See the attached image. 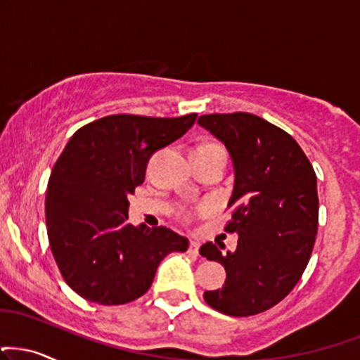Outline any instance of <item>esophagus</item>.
I'll return each instance as SVG.
<instances>
[{"mask_svg": "<svg viewBox=\"0 0 360 360\" xmlns=\"http://www.w3.org/2000/svg\"><path fill=\"white\" fill-rule=\"evenodd\" d=\"M189 251H191V253H194V255H198V251H199V241L191 240V243H189Z\"/></svg>", "mask_w": 360, "mask_h": 360, "instance_id": "1", "label": "esophagus"}]
</instances>
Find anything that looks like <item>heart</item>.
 Returning <instances> with one entry per match:
<instances>
[{"label": "heart", "mask_w": 360, "mask_h": 360, "mask_svg": "<svg viewBox=\"0 0 360 360\" xmlns=\"http://www.w3.org/2000/svg\"><path fill=\"white\" fill-rule=\"evenodd\" d=\"M206 147V149H214V150H223L221 149V147H218V146H205ZM223 153H224V150H223Z\"/></svg>", "instance_id": "b5f03b06"}]
</instances>
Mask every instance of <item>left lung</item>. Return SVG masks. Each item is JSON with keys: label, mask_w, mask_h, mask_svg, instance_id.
Instances as JSON below:
<instances>
[{"label": "left lung", "mask_w": 360, "mask_h": 360, "mask_svg": "<svg viewBox=\"0 0 360 360\" xmlns=\"http://www.w3.org/2000/svg\"><path fill=\"white\" fill-rule=\"evenodd\" d=\"M198 124L221 141L235 171L231 221L235 251L213 243L199 253L226 270L223 288L205 292L214 310L231 317L259 314L283 300L298 283L319 226L317 176L290 134L262 117L201 115Z\"/></svg>", "instance_id": "obj_1"}]
</instances>
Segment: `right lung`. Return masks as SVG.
I'll use <instances>...</instances> for the list:
<instances>
[{
    "label": "right lung",
    "instance_id": "add662e5",
    "mask_svg": "<svg viewBox=\"0 0 360 360\" xmlns=\"http://www.w3.org/2000/svg\"><path fill=\"white\" fill-rule=\"evenodd\" d=\"M196 117L107 115L65 146L46 188V226L60 274L82 298L129 304L150 288L164 257L188 250V238L171 229L129 223V194L144 183L150 155Z\"/></svg>",
    "mask_w": 360,
    "mask_h": 360
}]
</instances>
